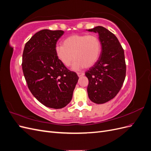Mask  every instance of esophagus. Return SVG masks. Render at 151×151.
<instances>
[{"label": "esophagus", "mask_w": 151, "mask_h": 151, "mask_svg": "<svg viewBox=\"0 0 151 151\" xmlns=\"http://www.w3.org/2000/svg\"><path fill=\"white\" fill-rule=\"evenodd\" d=\"M84 75V73L83 72H77V76L79 77H81V76H83Z\"/></svg>", "instance_id": "34e87169"}]
</instances>
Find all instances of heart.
<instances>
[{"label": "heart", "mask_w": 151, "mask_h": 151, "mask_svg": "<svg viewBox=\"0 0 151 151\" xmlns=\"http://www.w3.org/2000/svg\"><path fill=\"white\" fill-rule=\"evenodd\" d=\"M101 52V42L96 35H72L63 40V45L55 47L58 58L66 67L70 66L75 59L72 67L74 70L93 66Z\"/></svg>", "instance_id": "1"}]
</instances>
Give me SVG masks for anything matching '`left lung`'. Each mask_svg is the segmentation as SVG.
Segmentation results:
<instances>
[{
	"instance_id": "8db88e82",
	"label": "left lung",
	"mask_w": 151,
	"mask_h": 151,
	"mask_svg": "<svg viewBox=\"0 0 151 151\" xmlns=\"http://www.w3.org/2000/svg\"><path fill=\"white\" fill-rule=\"evenodd\" d=\"M99 34L101 52L98 60L85 73L89 80V99L103 104L115 98L123 86L126 76L124 50L116 36L103 26L88 29Z\"/></svg>"
}]
</instances>
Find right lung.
Segmentation results:
<instances>
[{
    "instance_id": "obj_1",
    "label": "right lung",
    "mask_w": 151,
    "mask_h": 151,
    "mask_svg": "<svg viewBox=\"0 0 151 151\" xmlns=\"http://www.w3.org/2000/svg\"><path fill=\"white\" fill-rule=\"evenodd\" d=\"M62 30L43 29L24 46L22 68L28 87L34 96L47 107L60 109L71 101L79 77L59 60L55 47Z\"/></svg>"
}]
</instances>
